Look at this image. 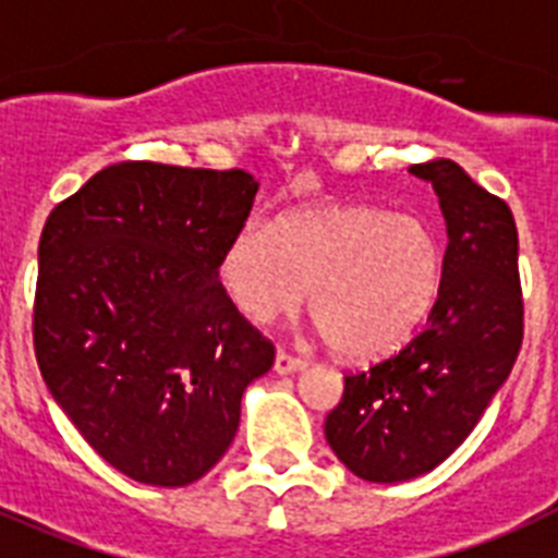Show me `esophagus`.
<instances>
[{
  "label": "esophagus",
  "mask_w": 558,
  "mask_h": 558,
  "mask_svg": "<svg viewBox=\"0 0 558 558\" xmlns=\"http://www.w3.org/2000/svg\"><path fill=\"white\" fill-rule=\"evenodd\" d=\"M303 366H306V360L298 357V354H292V351L278 349V354H275V372L278 374H292Z\"/></svg>",
  "instance_id": "obj_1"
}]
</instances>
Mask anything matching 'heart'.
I'll use <instances>...</instances> for the list:
<instances>
[{"label":"heart","mask_w":558,"mask_h":558,"mask_svg":"<svg viewBox=\"0 0 558 558\" xmlns=\"http://www.w3.org/2000/svg\"><path fill=\"white\" fill-rule=\"evenodd\" d=\"M221 280L243 317L266 323L301 306L331 349L386 357L402 349L446 283V250L428 221L383 207H308L275 227L243 223L221 257Z\"/></svg>","instance_id":"1"}]
</instances>
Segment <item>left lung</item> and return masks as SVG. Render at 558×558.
Wrapping results in <instances>:
<instances>
[{
  "mask_svg": "<svg viewBox=\"0 0 558 558\" xmlns=\"http://www.w3.org/2000/svg\"><path fill=\"white\" fill-rule=\"evenodd\" d=\"M446 215V283L428 326L391 357L343 377L326 416L337 460L366 482L428 474L474 430L525 335L519 235L502 198L448 158L414 163Z\"/></svg>",
  "mask_w": 558,
  "mask_h": 558,
  "instance_id": "8db88e82",
  "label": "left lung"
}]
</instances>
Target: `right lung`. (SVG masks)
<instances>
[{
  "mask_svg": "<svg viewBox=\"0 0 558 558\" xmlns=\"http://www.w3.org/2000/svg\"><path fill=\"white\" fill-rule=\"evenodd\" d=\"M257 181L153 161L105 167L39 241L33 349L87 446L144 485L181 488L227 453L275 345L218 280Z\"/></svg>",
  "mask_w": 558,
  "mask_h": 558,
  "instance_id": "right-lung-1",
  "label": "right lung"
}]
</instances>
